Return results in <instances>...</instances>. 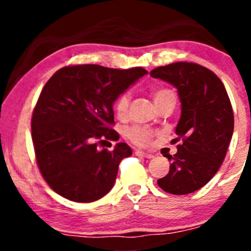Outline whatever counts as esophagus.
Segmentation results:
<instances>
[{"label":"esophagus","instance_id":"esophagus-1","mask_svg":"<svg viewBox=\"0 0 251 251\" xmlns=\"http://www.w3.org/2000/svg\"><path fill=\"white\" fill-rule=\"evenodd\" d=\"M136 154L139 157H143V158H153V154L147 152H143V151H136Z\"/></svg>","mask_w":251,"mask_h":251}]
</instances>
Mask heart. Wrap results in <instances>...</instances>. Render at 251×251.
<instances>
[{
	"instance_id": "1",
	"label": "heart",
	"mask_w": 251,
	"mask_h": 251,
	"mask_svg": "<svg viewBox=\"0 0 251 251\" xmlns=\"http://www.w3.org/2000/svg\"><path fill=\"white\" fill-rule=\"evenodd\" d=\"M167 97H175V93L170 89L162 88V89H157L156 92L153 93V99L154 103L163 98ZM130 103V95L128 93L119 95V98L115 101V113L118 115L119 118H126L128 113V108H129ZM153 136H154V130L150 129L147 127H139V126H134L130 127L127 130V138L130 142H133L134 145L141 146V147H147L151 145Z\"/></svg>"
}]
</instances>
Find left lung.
Instances as JSON below:
<instances>
[{
	"label": "left lung",
	"instance_id": "left-lung-1",
	"mask_svg": "<svg viewBox=\"0 0 251 251\" xmlns=\"http://www.w3.org/2000/svg\"><path fill=\"white\" fill-rule=\"evenodd\" d=\"M151 76L172 84L181 101L176 141L182 143L176 154H167L170 172L157 183L168 194H192L215 176L225 159L234 132L229 95L216 74L199 64L158 66Z\"/></svg>",
	"mask_w": 251,
	"mask_h": 251
}]
</instances>
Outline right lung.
I'll return each instance as SVG.
<instances>
[{
	"instance_id": "add662e5",
	"label": "right lung",
	"mask_w": 251,
	"mask_h": 251,
	"mask_svg": "<svg viewBox=\"0 0 251 251\" xmlns=\"http://www.w3.org/2000/svg\"><path fill=\"white\" fill-rule=\"evenodd\" d=\"M100 65L65 66L55 73L39 97L31 121L39 170L60 196L93 202L112 190L119 163L132 154L127 143L98 150L104 139H118L113 104L147 74Z\"/></svg>"
}]
</instances>
